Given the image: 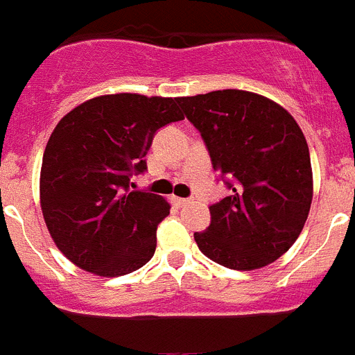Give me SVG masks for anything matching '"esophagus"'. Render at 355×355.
Here are the masks:
<instances>
[{
    "label": "esophagus",
    "instance_id": "obj_1",
    "mask_svg": "<svg viewBox=\"0 0 355 355\" xmlns=\"http://www.w3.org/2000/svg\"><path fill=\"white\" fill-rule=\"evenodd\" d=\"M192 202V199H181V197H174V205L175 206H187Z\"/></svg>",
    "mask_w": 355,
    "mask_h": 355
}]
</instances>
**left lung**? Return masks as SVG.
Wrapping results in <instances>:
<instances>
[{"label": "left lung", "instance_id": "8db88e82", "mask_svg": "<svg viewBox=\"0 0 355 355\" xmlns=\"http://www.w3.org/2000/svg\"><path fill=\"white\" fill-rule=\"evenodd\" d=\"M175 101L233 190L209 206L208 229L193 233L197 247L233 270L270 265L299 238L311 208V158L302 130L283 106L247 90Z\"/></svg>", "mask_w": 355, "mask_h": 355}]
</instances>
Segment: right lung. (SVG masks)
<instances>
[{"instance_id": "right-lung-1", "label": "right lung", "mask_w": 355, "mask_h": 355, "mask_svg": "<svg viewBox=\"0 0 355 355\" xmlns=\"http://www.w3.org/2000/svg\"><path fill=\"white\" fill-rule=\"evenodd\" d=\"M183 119L172 97L140 94L94 97L60 119L44 150L40 208L69 261L119 277L153 258L171 206L156 193L130 192V178L147 168L156 131Z\"/></svg>"}]
</instances>
